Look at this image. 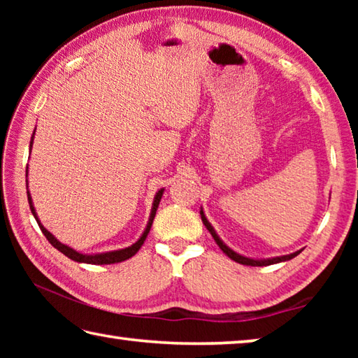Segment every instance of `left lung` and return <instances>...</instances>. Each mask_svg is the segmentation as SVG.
<instances>
[{
  "mask_svg": "<svg viewBox=\"0 0 358 358\" xmlns=\"http://www.w3.org/2000/svg\"><path fill=\"white\" fill-rule=\"evenodd\" d=\"M201 217H202V222L205 224V227H207V229H208V232L211 234V237L215 238L216 245L221 248L222 252L226 254L227 257H230V259L235 260V262H238V264H243V265H251V266H265V265H273V264L286 262V260L294 259L295 256H299V254L301 252V250H299V251H295V252L286 254V256H276V257H268V259H252V257H246V256H243V254H238L237 251H234L232 248H229L226 243H224V241L221 240L220 235L216 234L215 227L211 226L210 221L207 220V216H205V213H203V208H202V207H201Z\"/></svg>",
  "mask_w": 358,
  "mask_h": 358,
  "instance_id": "8db88e82",
  "label": "left lung"
}]
</instances>
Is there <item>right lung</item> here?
I'll use <instances>...</instances> for the list:
<instances>
[{"instance_id": "obj_1", "label": "right lung", "mask_w": 358, "mask_h": 358, "mask_svg": "<svg viewBox=\"0 0 358 358\" xmlns=\"http://www.w3.org/2000/svg\"><path fill=\"white\" fill-rule=\"evenodd\" d=\"M36 132V129H34ZM34 132L31 136V142H29V155H31V148H33V141H34ZM162 194H164V187H161L159 191L155 194V199H153V205H151V211H150V217H148V222H147V227L143 229V232L136 243H132L128 248H123V250H117V251H106V252H96V254H85L80 251H76L74 248H71L68 245H64L59 241L55 235L48 232V230L42 226V222L39 221V216L36 213V208H34V203H33V199H31V194L28 191V166H27V196H28V203H29V210H31V213L34 216V220L38 221L39 227L42 230V234L45 235V238L48 240V243H50L53 248H57L59 252H63L66 257H69L72 260H76V262H80V264H92V265H108V264H118V262H123L126 259H131L134 254L141 250V246L143 245L145 238H147V235L151 229V224H153L155 220V215H156V210L159 207V202H161V197Z\"/></svg>"}]
</instances>
